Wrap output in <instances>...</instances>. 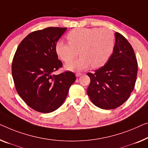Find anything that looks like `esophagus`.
Here are the masks:
<instances>
[{
  "mask_svg": "<svg viewBox=\"0 0 148 148\" xmlns=\"http://www.w3.org/2000/svg\"><path fill=\"white\" fill-rule=\"evenodd\" d=\"M82 73H80V72H77V73L76 74V76L77 77L80 76H82Z\"/></svg>",
  "mask_w": 148,
  "mask_h": 148,
  "instance_id": "esophagus-1",
  "label": "esophagus"
}]
</instances>
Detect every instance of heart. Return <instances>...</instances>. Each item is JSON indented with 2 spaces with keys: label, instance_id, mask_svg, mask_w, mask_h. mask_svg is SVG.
Wrapping results in <instances>:
<instances>
[{
  "label": "heart",
  "instance_id": "1",
  "mask_svg": "<svg viewBox=\"0 0 148 148\" xmlns=\"http://www.w3.org/2000/svg\"><path fill=\"white\" fill-rule=\"evenodd\" d=\"M69 43L58 41L56 52L61 60L67 62L81 55L80 58L66 64L68 70L80 71L92 66L98 68L110 60L116 46L114 32L108 28H77L68 32Z\"/></svg>",
  "mask_w": 148,
  "mask_h": 148
}]
</instances>
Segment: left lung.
Listing matches in <instances>:
<instances>
[{
  "label": "left lung",
  "mask_w": 148,
  "mask_h": 148,
  "mask_svg": "<svg viewBox=\"0 0 148 148\" xmlns=\"http://www.w3.org/2000/svg\"><path fill=\"white\" fill-rule=\"evenodd\" d=\"M115 36V48L110 60L94 73H87L90 78L88 95L94 105L104 110L115 109L130 98L138 73L132 46L119 32Z\"/></svg>",
  "instance_id": "obj_1"
}]
</instances>
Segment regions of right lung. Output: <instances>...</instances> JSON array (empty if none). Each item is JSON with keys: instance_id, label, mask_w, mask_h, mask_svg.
<instances>
[{"instance_id": "add662e5", "label": "right lung", "mask_w": 148, "mask_h": 148, "mask_svg": "<svg viewBox=\"0 0 148 148\" xmlns=\"http://www.w3.org/2000/svg\"><path fill=\"white\" fill-rule=\"evenodd\" d=\"M67 28L48 27L27 35L18 46L12 63L15 88L35 111L50 113L64 102L76 80L74 73H52L62 67L56 45Z\"/></svg>"}]
</instances>
